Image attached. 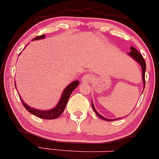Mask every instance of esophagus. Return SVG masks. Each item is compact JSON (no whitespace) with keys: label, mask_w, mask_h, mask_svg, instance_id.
Returning <instances> with one entry per match:
<instances>
[{"label":"esophagus","mask_w":159,"mask_h":159,"mask_svg":"<svg viewBox=\"0 0 159 159\" xmlns=\"http://www.w3.org/2000/svg\"><path fill=\"white\" fill-rule=\"evenodd\" d=\"M93 79V76L92 74H90V73H87V74L84 75V76H83V78H82V81L83 82V83H89V82H91L92 80Z\"/></svg>","instance_id":"34e87169"}]
</instances>
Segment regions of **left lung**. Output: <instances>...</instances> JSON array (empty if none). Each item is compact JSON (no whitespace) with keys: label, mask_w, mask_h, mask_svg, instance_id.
Masks as SVG:
<instances>
[{"label":"left lung","mask_w":159,"mask_h":159,"mask_svg":"<svg viewBox=\"0 0 159 159\" xmlns=\"http://www.w3.org/2000/svg\"><path fill=\"white\" fill-rule=\"evenodd\" d=\"M130 52L128 53V55L130 56L132 58H134L135 61H136V62H138L139 64V65L141 66L142 67V71H143V86H144V88H145V83H146V82H145V73H146V62H145L144 61V58H143V57L142 56V54L138 52L137 50H136V48L134 47H131L130 48ZM92 106H93V109L94 110V111L95 112V114H97V115L98 116V117H100V118L103 119V120H108L110 121L111 120H109V119H107L105 118V117H102L101 114H99L98 113V112L96 111V110L95 109V107H94V105H93V103H92Z\"/></svg>","instance_id":"left-lung-1"}]
</instances>
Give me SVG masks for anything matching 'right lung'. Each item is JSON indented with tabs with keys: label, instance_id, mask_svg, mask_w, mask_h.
I'll return each mask as SVG.
<instances>
[{
	"label": "right lung",
	"instance_id": "obj_1",
	"mask_svg": "<svg viewBox=\"0 0 159 159\" xmlns=\"http://www.w3.org/2000/svg\"><path fill=\"white\" fill-rule=\"evenodd\" d=\"M45 37V35H39V36L35 37L33 40H37V39H42ZM32 40V41H33ZM80 82L78 80L76 81H73V83H71L70 84L68 85L66 87L65 89L63 92L62 95H61V98L60 99L58 104L56 105L54 108L51 109V110H47V111H42V110H37V109L33 108V107H30L29 105H27L25 102H23V101L22 100L21 97L20 96V100H21L22 103H23V106L25 107V108L29 112L35 115L36 117H40L42 119H47V120H52V119H56L61 115V114L64 112V109L67 103L68 99H69L71 93L75 89L79 86Z\"/></svg>",
	"mask_w": 159,
	"mask_h": 159
}]
</instances>
